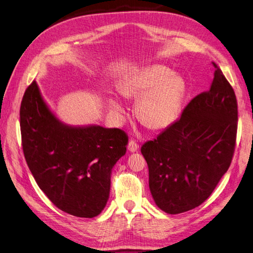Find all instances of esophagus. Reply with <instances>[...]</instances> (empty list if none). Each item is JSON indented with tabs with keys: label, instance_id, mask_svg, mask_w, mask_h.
<instances>
[{
	"label": "esophagus",
	"instance_id": "obj_1",
	"mask_svg": "<svg viewBox=\"0 0 253 253\" xmlns=\"http://www.w3.org/2000/svg\"><path fill=\"white\" fill-rule=\"evenodd\" d=\"M128 150L130 152H135L138 150V144L133 141V139H130L129 141V144H128Z\"/></svg>",
	"mask_w": 253,
	"mask_h": 253
}]
</instances>
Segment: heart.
<instances>
[{
    "instance_id": "b5f03b06",
    "label": "heart",
    "mask_w": 253,
    "mask_h": 253,
    "mask_svg": "<svg viewBox=\"0 0 253 253\" xmlns=\"http://www.w3.org/2000/svg\"><path fill=\"white\" fill-rule=\"evenodd\" d=\"M120 92L125 97H140L135 111L138 120L151 129H164L173 124L179 115L186 92L185 80L161 64L139 69L121 83ZM117 114L123 110L117 101H111Z\"/></svg>"
}]
</instances>
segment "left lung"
I'll return each instance as SVG.
<instances>
[{
	"label": "left lung",
	"instance_id": "left-lung-1",
	"mask_svg": "<svg viewBox=\"0 0 253 253\" xmlns=\"http://www.w3.org/2000/svg\"><path fill=\"white\" fill-rule=\"evenodd\" d=\"M212 65L216 71L211 88L192 99L179 120L141 148L152 197L167 213L202 204L227 172L235 153L236 93L218 65Z\"/></svg>",
	"mask_w": 253,
	"mask_h": 253
}]
</instances>
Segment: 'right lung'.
<instances>
[{
	"mask_svg": "<svg viewBox=\"0 0 253 253\" xmlns=\"http://www.w3.org/2000/svg\"><path fill=\"white\" fill-rule=\"evenodd\" d=\"M22 146L36 183L64 212L93 218L105 208L110 173L125 155L128 135L118 128L70 127L56 118L32 81L21 103Z\"/></svg>",
	"mask_w": 253,
	"mask_h": 253,
	"instance_id": "add662e5",
	"label": "right lung"
}]
</instances>
